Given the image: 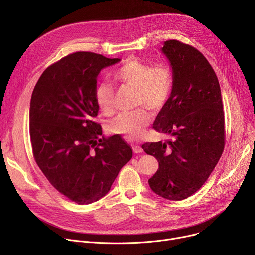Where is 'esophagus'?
I'll use <instances>...</instances> for the list:
<instances>
[{
  "mask_svg": "<svg viewBox=\"0 0 255 255\" xmlns=\"http://www.w3.org/2000/svg\"><path fill=\"white\" fill-rule=\"evenodd\" d=\"M132 150H133V152H134L135 154H138V153L142 152V149H141V146L139 144H133L132 145Z\"/></svg>",
  "mask_w": 255,
  "mask_h": 255,
  "instance_id": "34e87169",
  "label": "esophagus"
}]
</instances>
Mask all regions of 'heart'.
<instances>
[{
  "instance_id": "1",
  "label": "heart",
  "mask_w": 255,
  "mask_h": 255,
  "mask_svg": "<svg viewBox=\"0 0 255 255\" xmlns=\"http://www.w3.org/2000/svg\"><path fill=\"white\" fill-rule=\"evenodd\" d=\"M114 78L120 85L135 89L138 92L137 105L145 106L158 113L165 109L175 89L176 76L171 66L165 63L154 65L135 58L127 59L114 71ZM115 92L109 82L99 83L94 90V99L105 115L114 112ZM152 121L145 109L119 115L111 121L109 130L123 135L129 140L140 138Z\"/></svg>"
}]
</instances>
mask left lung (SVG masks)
<instances>
[{"instance_id": "obj_1", "label": "left lung", "mask_w": 255, "mask_h": 255, "mask_svg": "<svg viewBox=\"0 0 255 255\" xmlns=\"http://www.w3.org/2000/svg\"><path fill=\"white\" fill-rule=\"evenodd\" d=\"M162 51L176 83L153 128L172 138L141 148L159 163L149 180L151 189L165 199L182 200L202 188L219 161L225 145L224 113L218 78L202 52L179 40H167Z\"/></svg>"}]
</instances>
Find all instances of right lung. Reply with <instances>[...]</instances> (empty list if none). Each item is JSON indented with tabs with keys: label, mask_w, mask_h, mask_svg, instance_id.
<instances>
[{
	"label": "right lung",
	"mask_w": 255,
	"mask_h": 255,
	"mask_svg": "<svg viewBox=\"0 0 255 255\" xmlns=\"http://www.w3.org/2000/svg\"><path fill=\"white\" fill-rule=\"evenodd\" d=\"M119 61L91 51L71 53L48 66L32 93L35 161L51 186L78 205L104 196L132 158L131 146L118 134L105 137L95 121L97 75Z\"/></svg>",
	"instance_id": "right-lung-1"
}]
</instances>
